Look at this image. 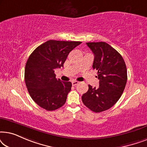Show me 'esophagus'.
Returning a JSON list of instances; mask_svg holds the SVG:
<instances>
[{
  "instance_id": "34e87169",
  "label": "esophagus",
  "mask_w": 147,
  "mask_h": 147,
  "mask_svg": "<svg viewBox=\"0 0 147 147\" xmlns=\"http://www.w3.org/2000/svg\"><path fill=\"white\" fill-rule=\"evenodd\" d=\"M71 84H72V86H75L77 85V84H79V82H78V81H73L71 82Z\"/></svg>"
}]
</instances>
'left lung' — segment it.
Masks as SVG:
<instances>
[{
  "instance_id": "obj_1",
  "label": "left lung",
  "mask_w": 147,
  "mask_h": 147,
  "mask_svg": "<svg viewBox=\"0 0 147 147\" xmlns=\"http://www.w3.org/2000/svg\"><path fill=\"white\" fill-rule=\"evenodd\" d=\"M94 55L92 67L98 71L99 87L88 86L82 102L92 111L101 112L112 107L121 97L127 82V69L121 55L105 42L86 43Z\"/></svg>"
}]
</instances>
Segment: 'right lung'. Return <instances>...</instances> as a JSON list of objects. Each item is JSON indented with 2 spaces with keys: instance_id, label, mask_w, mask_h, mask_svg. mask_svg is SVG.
Masks as SVG:
<instances>
[{
  "instance_id": "right-lung-1",
  "label": "right lung",
  "mask_w": 147,
  "mask_h": 147,
  "mask_svg": "<svg viewBox=\"0 0 147 147\" xmlns=\"http://www.w3.org/2000/svg\"><path fill=\"white\" fill-rule=\"evenodd\" d=\"M81 43L49 40L30 55L25 65V82L31 98L40 107L52 111L65 103L71 83L56 79L55 69L63 67L69 52Z\"/></svg>"
}]
</instances>
